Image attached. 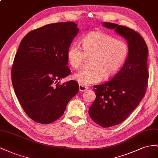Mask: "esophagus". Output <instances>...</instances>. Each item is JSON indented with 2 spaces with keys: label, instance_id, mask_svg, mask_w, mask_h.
Segmentation results:
<instances>
[{
  "label": "esophagus",
  "instance_id": "1",
  "mask_svg": "<svg viewBox=\"0 0 158 158\" xmlns=\"http://www.w3.org/2000/svg\"><path fill=\"white\" fill-rule=\"evenodd\" d=\"M79 89L80 91H85L89 88L87 87H85V86H83V85H79Z\"/></svg>",
  "mask_w": 158,
  "mask_h": 158
}]
</instances>
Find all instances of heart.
<instances>
[{"label":"heart","instance_id":"obj_1","mask_svg":"<svg viewBox=\"0 0 158 158\" xmlns=\"http://www.w3.org/2000/svg\"><path fill=\"white\" fill-rule=\"evenodd\" d=\"M82 48L71 44L67 52V60L73 69L82 66L85 56L92 57L91 69L79 71L73 78L80 85H90L114 77L123 65L129 53L127 43L101 31L90 33L82 40Z\"/></svg>","mask_w":158,"mask_h":158}]
</instances>
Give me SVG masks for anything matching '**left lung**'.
Here are the masks:
<instances>
[{"instance_id":"1","label":"left lung","mask_w":158,"mask_h":158,"mask_svg":"<svg viewBox=\"0 0 158 158\" xmlns=\"http://www.w3.org/2000/svg\"><path fill=\"white\" fill-rule=\"evenodd\" d=\"M102 25L124 37L129 48L128 56L118 73L109 81L94 86L96 98L89 107V114L94 123L108 128L127 119L144 97L149 76L148 49L143 38L134 30L110 22Z\"/></svg>"}]
</instances>
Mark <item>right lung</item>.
<instances>
[{
	"instance_id": "1",
	"label": "right lung",
	"mask_w": 158,
	"mask_h": 158,
	"mask_svg": "<svg viewBox=\"0 0 158 158\" xmlns=\"http://www.w3.org/2000/svg\"><path fill=\"white\" fill-rule=\"evenodd\" d=\"M78 32L74 22H58L31 31L22 40L12 67V82L22 109L36 123L60 118L79 92L75 81H59L70 74L66 54Z\"/></svg>"
}]
</instances>
